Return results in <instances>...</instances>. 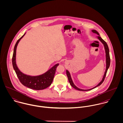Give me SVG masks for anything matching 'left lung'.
<instances>
[{"mask_svg": "<svg viewBox=\"0 0 123 123\" xmlns=\"http://www.w3.org/2000/svg\"><path fill=\"white\" fill-rule=\"evenodd\" d=\"M92 32L94 33H95V34H97L98 35H99L97 37V38L101 42V43L104 44V48H105V58H106V70H105V74L104 75V76H103V78L102 79V80L96 86H95V87L94 88H90V89H80L79 88L77 87L73 83V81H72V80L71 79V76H70V73L69 72V71L68 70H66V74H67V77H68V80H69V81L70 82V85L73 87V88H74L75 89H77V90H80V91H88V90H90L92 89H94L95 88L97 87L98 86H100L104 81V80H105V76H106V72H107V71L108 69L109 68V66H110V56H109V48H108V45L105 42V41L104 40H103L101 38V37L100 36L99 34H98V33L95 30H92Z\"/></svg>", "mask_w": 123, "mask_h": 123, "instance_id": "obj_1", "label": "left lung"}]
</instances>
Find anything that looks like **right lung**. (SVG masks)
<instances>
[{
  "label": "right lung",
  "instance_id": "1",
  "mask_svg": "<svg viewBox=\"0 0 123 123\" xmlns=\"http://www.w3.org/2000/svg\"><path fill=\"white\" fill-rule=\"evenodd\" d=\"M25 34V33L24 35L18 40L15 45L12 57V64L13 68L20 82L24 86L35 90H42L45 89L51 85L55 73V71L57 66L59 65V64L57 63L55 64L47 72L39 76H32L22 73L19 70L16 64V50L18 43Z\"/></svg>",
  "mask_w": 123,
  "mask_h": 123
}]
</instances>
